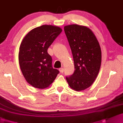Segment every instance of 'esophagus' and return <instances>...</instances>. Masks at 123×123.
I'll return each mask as SVG.
<instances>
[{
  "instance_id": "1",
  "label": "esophagus",
  "mask_w": 123,
  "mask_h": 123,
  "mask_svg": "<svg viewBox=\"0 0 123 123\" xmlns=\"http://www.w3.org/2000/svg\"><path fill=\"white\" fill-rule=\"evenodd\" d=\"M59 71H60V73H63V72H64V68H59Z\"/></svg>"
}]
</instances>
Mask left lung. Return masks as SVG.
<instances>
[{
    "mask_svg": "<svg viewBox=\"0 0 123 123\" xmlns=\"http://www.w3.org/2000/svg\"><path fill=\"white\" fill-rule=\"evenodd\" d=\"M64 32L73 57L74 72L66 79L76 91L89 87L98 75L101 62L100 44L93 31L85 26H64Z\"/></svg>",
    "mask_w": 123,
    "mask_h": 123,
    "instance_id": "8db88e82",
    "label": "left lung"
}]
</instances>
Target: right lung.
<instances>
[{"label":"right lung","mask_w":123,"mask_h":123,"mask_svg":"<svg viewBox=\"0 0 123 123\" xmlns=\"http://www.w3.org/2000/svg\"><path fill=\"white\" fill-rule=\"evenodd\" d=\"M62 31L57 26L43 25L30 31L21 43L20 67L26 81L34 87H47L59 73L53 68L52 58L47 49Z\"/></svg>","instance_id":"obj_1"}]
</instances>
